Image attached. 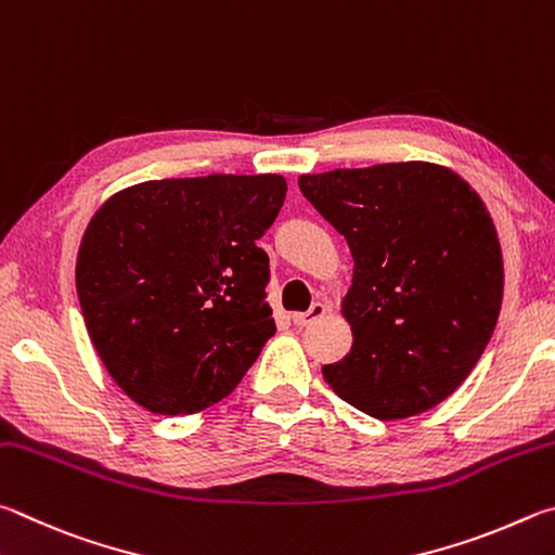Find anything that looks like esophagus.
<instances>
[{
  "label": "esophagus",
  "mask_w": 555,
  "mask_h": 555,
  "mask_svg": "<svg viewBox=\"0 0 555 555\" xmlns=\"http://www.w3.org/2000/svg\"><path fill=\"white\" fill-rule=\"evenodd\" d=\"M326 314V307L322 305V302H314L312 307L307 309V312H299V314H293V322L297 324V326H309V324H314L317 319H322Z\"/></svg>",
  "instance_id": "1"
}]
</instances>
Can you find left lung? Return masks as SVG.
I'll list each match as a JSON object with an SVG mask.
<instances>
[{
    "label": "left lung",
    "instance_id": "1",
    "mask_svg": "<svg viewBox=\"0 0 555 555\" xmlns=\"http://www.w3.org/2000/svg\"><path fill=\"white\" fill-rule=\"evenodd\" d=\"M299 190L353 256V346L324 365L326 383L383 422L443 402L480 361L502 307L500 238L478 192L422 160L302 175Z\"/></svg>",
    "mask_w": 555,
    "mask_h": 555
}]
</instances>
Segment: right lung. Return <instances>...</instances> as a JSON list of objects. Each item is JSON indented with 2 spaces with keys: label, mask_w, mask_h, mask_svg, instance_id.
Segmentation results:
<instances>
[{
  "label": "right lung",
  "mask_w": 555,
  "mask_h": 555,
  "mask_svg": "<svg viewBox=\"0 0 555 555\" xmlns=\"http://www.w3.org/2000/svg\"><path fill=\"white\" fill-rule=\"evenodd\" d=\"M287 194L280 175L151 180L94 214L75 283L114 383L153 414L229 397L275 334L258 238Z\"/></svg>",
  "instance_id": "obj_1"
}]
</instances>
